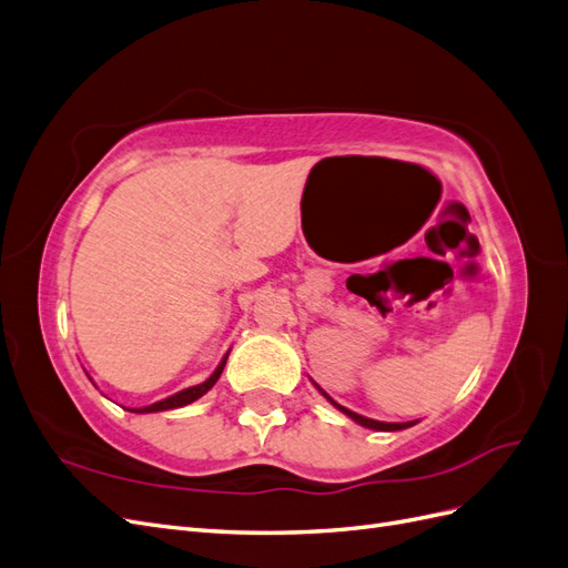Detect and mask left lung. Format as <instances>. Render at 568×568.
<instances>
[{
    "label": "left lung",
    "instance_id": "obj_1",
    "mask_svg": "<svg viewBox=\"0 0 568 568\" xmlns=\"http://www.w3.org/2000/svg\"><path fill=\"white\" fill-rule=\"evenodd\" d=\"M322 395L326 400H329L336 409H341L343 415H348L353 422H357L359 426H367V428H374V432H403V428H407V426H412L415 422H403V424H390V422H376V419H367V417H363V415H357V412H351L348 407H343V405H338V403H334L329 395H326L324 390H322Z\"/></svg>",
    "mask_w": 568,
    "mask_h": 568
}]
</instances>
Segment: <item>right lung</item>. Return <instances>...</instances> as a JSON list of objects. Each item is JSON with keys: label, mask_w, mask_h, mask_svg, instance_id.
I'll return each mask as SVG.
<instances>
[{"label": "right lung", "mask_w": 568, "mask_h": 568, "mask_svg": "<svg viewBox=\"0 0 568 568\" xmlns=\"http://www.w3.org/2000/svg\"><path fill=\"white\" fill-rule=\"evenodd\" d=\"M225 363H227V355L222 357V363L217 365V369L209 376V379H205L203 384H199V386H192V388H184V390H180V393H175V395H170V398H165V400H159V403H153V405H146V407H136V409H132V412H140V415H146V412H163V409H175V407H184V405H189V403H194V400H199L203 393H209L213 386H215V382L220 379V374H222V369H225Z\"/></svg>", "instance_id": "right-lung-1"}]
</instances>
